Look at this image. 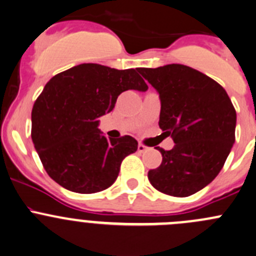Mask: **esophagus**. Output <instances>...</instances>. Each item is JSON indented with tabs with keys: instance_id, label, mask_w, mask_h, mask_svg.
<instances>
[{
	"instance_id": "obj_1",
	"label": "esophagus",
	"mask_w": 256,
	"mask_h": 256,
	"mask_svg": "<svg viewBox=\"0 0 256 256\" xmlns=\"http://www.w3.org/2000/svg\"><path fill=\"white\" fill-rule=\"evenodd\" d=\"M146 150H148V146H144V144H142V143L138 144V152H146Z\"/></svg>"
}]
</instances>
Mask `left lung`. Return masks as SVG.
<instances>
[{
    "mask_svg": "<svg viewBox=\"0 0 256 256\" xmlns=\"http://www.w3.org/2000/svg\"><path fill=\"white\" fill-rule=\"evenodd\" d=\"M159 92V127L175 146L162 152L150 184L162 194L187 197L214 180L236 142V113L226 90L204 74L181 64L138 68Z\"/></svg>",
    "mask_w": 256,
    "mask_h": 256,
    "instance_id": "8db88e82",
    "label": "left lung"
}]
</instances>
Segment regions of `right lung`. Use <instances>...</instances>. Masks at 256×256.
Listing matches in <instances>:
<instances>
[{
	"label": "right lung",
	"instance_id": "right-lung-1",
	"mask_svg": "<svg viewBox=\"0 0 256 256\" xmlns=\"http://www.w3.org/2000/svg\"><path fill=\"white\" fill-rule=\"evenodd\" d=\"M127 90L146 91L134 69L80 64L48 81L32 110V140L48 175L64 188L94 194L117 178L123 159L138 149L130 136L107 139L97 120Z\"/></svg>",
	"mask_w": 256,
	"mask_h": 256
}]
</instances>
